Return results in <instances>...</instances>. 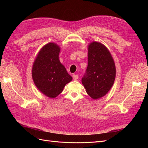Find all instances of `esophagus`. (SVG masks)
Instances as JSON below:
<instances>
[{
	"label": "esophagus",
	"mask_w": 148,
	"mask_h": 148,
	"mask_svg": "<svg viewBox=\"0 0 148 148\" xmlns=\"http://www.w3.org/2000/svg\"><path fill=\"white\" fill-rule=\"evenodd\" d=\"M72 77H73V79H78V75L74 74V75H73Z\"/></svg>",
	"instance_id": "obj_1"
}]
</instances>
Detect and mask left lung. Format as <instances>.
<instances>
[{
    "label": "left lung",
    "instance_id": "obj_1",
    "mask_svg": "<svg viewBox=\"0 0 148 148\" xmlns=\"http://www.w3.org/2000/svg\"><path fill=\"white\" fill-rule=\"evenodd\" d=\"M115 65L104 44L93 41L88 46V67L82 82L88 95L97 99L107 95L114 83Z\"/></svg>",
    "mask_w": 148,
    "mask_h": 148
}]
</instances>
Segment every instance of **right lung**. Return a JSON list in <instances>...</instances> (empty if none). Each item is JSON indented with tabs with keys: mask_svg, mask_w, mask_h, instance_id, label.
<instances>
[{
	"mask_svg": "<svg viewBox=\"0 0 148 148\" xmlns=\"http://www.w3.org/2000/svg\"><path fill=\"white\" fill-rule=\"evenodd\" d=\"M60 47L54 42L44 45L33 62L32 78L35 86L44 95L56 98L72 80L59 60Z\"/></svg>",
	"mask_w": 148,
	"mask_h": 148,
	"instance_id": "right-lung-1",
	"label": "right lung"
}]
</instances>
